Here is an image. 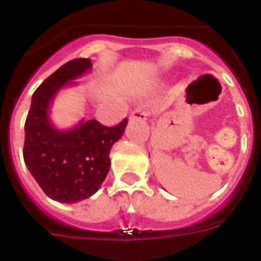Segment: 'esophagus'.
Here are the masks:
<instances>
[{
  "label": "esophagus",
  "mask_w": 261,
  "mask_h": 261,
  "mask_svg": "<svg viewBox=\"0 0 261 261\" xmlns=\"http://www.w3.org/2000/svg\"><path fill=\"white\" fill-rule=\"evenodd\" d=\"M147 115H149V112H147L146 108L142 107V106H140V107H136L135 110L130 112V117H132V119H137V120H145L147 117Z\"/></svg>",
  "instance_id": "34e87169"
}]
</instances>
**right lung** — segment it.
Here are the masks:
<instances>
[{"mask_svg":"<svg viewBox=\"0 0 261 261\" xmlns=\"http://www.w3.org/2000/svg\"><path fill=\"white\" fill-rule=\"evenodd\" d=\"M90 68L89 59L70 60L43 81L32 95L24 124V163L45 195L60 202L80 201L99 190L110 170L111 147L128 123L126 117L115 126L87 120L66 132L50 125L53 96Z\"/></svg>","mask_w":261,"mask_h":261,"instance_id":"1","label":"right lung"}]
</instances>
